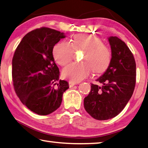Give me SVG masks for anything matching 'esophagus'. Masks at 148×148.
I'll return each mask as SVG.
<instances>
[{
    "mask_svg": "<svg viewBox=\"0 0 148 148\" xmlns=\"http://www.w3.org/2000/svg\"><path fill=\"white\" fill-rule=\"evenodd\" d=\"M77 83L76 82H72V81H69V87H73V86H75V85H76Z\"/></svg>",
    "mask_w": 148,
    "mask_h": 148,
    "instance_id": "esophagus-1",
    "label": "esophagus"
}]
</instances>
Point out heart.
Here are the masks:
<instances>
[{
  "label": "heart",
  "instance_id": "heart-1",
  "mask_svg": "<svg viewBox=\"0 0 148 148\" xmlns=\"http://www.w3.org/2000/svg\"><path fill=\"white\" fill-rule=\"evenodd\" d=\"M74 50H84L81 63H72L63 69L64 77L72 82H78L88 77L92 71L95 73L105 71L111 61V51L97 36L79 34L73 36L71 43L62 41L54 45L53 56L54 60L61 66L71 61Z\"/></svg>",
  "mask_w": 148,
  "mask_h": 148
}]
</instances>
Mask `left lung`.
<instances>
[{"instance_id":"1","label":"left lung","mask_w":148,"mask_h":148,"mask_svg":"<svg viewBox=\"0 0 148 148\" xmlns=\"http://www.w3.org/2000/svg\"><path fill=\"white\" fill-rule=\"evenodd\" d=\"M112 58L107 69L91 84L84 98V106L89 114L97 120H107L119 114L127 104L136 84V62L125 42L116 36L108 38Z\"/></svg>"}]
</instances>
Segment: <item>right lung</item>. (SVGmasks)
Here are the masks:
<instances>
[{
  "mask_svg": "<svg viewBox=\"0 0 148 148\" xmlns=\"http://www.w3.org/2000/svg\"><path fill=\"white\" fill-rule=\"evenodd\" d=\"M66 38L64 33L47 27L27 34L18 45L12 59L15 92L28 109L45 116L60 107L68 82L59 80L53 49Z\"/></svg>",
  "mask_w": 148,
  "mask_h": 148,
  "instance_id": "right-lung-1",
  "label": "right lung"
}]
</instances>
